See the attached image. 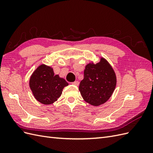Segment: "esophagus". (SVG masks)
<instances>
[{
    "instance_id": "34e87169",
    "label": "esophagus",
    "mask_w": 153,
    "mask_h": 153,
    "mask_svg": "<svg viewBox=\"0 0 153 153\" xmlns=\"http://www.w3.org/2000/svg\"><path fill=\"white\" fill-rule=\"evenodd\" d=\"M78 84H79V82H78V81H75V82H72V85H73L78 86Z\"/></svg>"
}]
</instances>
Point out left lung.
<instances>
[{
	"mask_svg": "<svg viewBox=\"0 0 153 153\" xmlns=\"http://www.w3.org/2000/svg\"><path fill=\"white\" fill-rule=\"evenodd\" d=\"M116 85V76L108 62L101 59L96 64L85 66L84 77L79 85L82 98L89 104L98 106L112 96Z\"/></svg>",
	"mask_w": 153,
	"mask_h": 153,
	"instance_id": "left-lung-1",
	"label": "left lung"
}]
</instances>
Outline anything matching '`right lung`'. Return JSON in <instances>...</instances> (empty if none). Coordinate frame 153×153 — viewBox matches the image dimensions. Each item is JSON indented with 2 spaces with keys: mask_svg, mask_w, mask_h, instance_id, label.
<instances>
[{
  "mask_svg": "<svg viewBox=\"0 0 153 153\" xmlns=\"http://www.w3.org/2000/svg\"><path fill=\"white\" fill-rule=\"evenodd\" d=\"M29 85L39 102L50 105L57 100L68 83L58 75H55L52 68L42 64L32 73Z\"/></svg>",
  "mask_w": 153,
  "mask_h": 153,
  "instance_id": "add662e5",
  "label": "right lung"
}]
</instances>
